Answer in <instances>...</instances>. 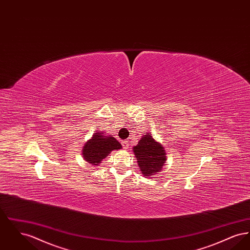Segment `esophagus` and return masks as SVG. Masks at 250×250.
Wrapping results in <instances>:
<instances>
[{"instance_id": "34e87169", "label": "esophagus", "mask_w": 250, "mask_h": 250, "mask_svg": "<svg viewBox=\"0 0 250 250\" xmlns=\"http://www.w3.org/2000/svg\"><path fill=\"white\" fill-rule=\"evenodd\" d=\"M122 145H123L124 149H125V150H127V149L129 148V144H128V142H127V141H124V142H122Z\"/></svg>"}]
</instances>
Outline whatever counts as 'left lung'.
Segmentation results:
<instances>
[{
  "label": "left lung",
  "mask_w": 250,
  "mask_h": 250,
  "mask_svg": "<svg viewBox=\"0 0 250 250\" xmlns=\"http://www.w3.org/2000/svg\"><path fill=\"white\" fill-rule=\"evenodd\" d=\"M133 152L143 176L151 177L157 174L166 163L164 147L155 142L150 132L143 135L138 144L133 147Z\"/></svg>",
  "instance_id": "obj_1"
}]
</instances>
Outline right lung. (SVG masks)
I'll return each instance as SVG.
<instances>
[{"instance_id":"1","label":"right lung","mask_w":250,"mask_h":250,"mask_svg":"<svg viewBox=\"0 0 250 250\" xmlns=\"http://www.w3.org/2000/svg\"><path fill=\"white\" fill-rule=\"evenodd\" d=\"M120 149H122V145L114 137L96 130L93 137L84 144L83 156L91 166H99L102 160L110 155L113 150Z\"/></svg>"}]
</instances>
